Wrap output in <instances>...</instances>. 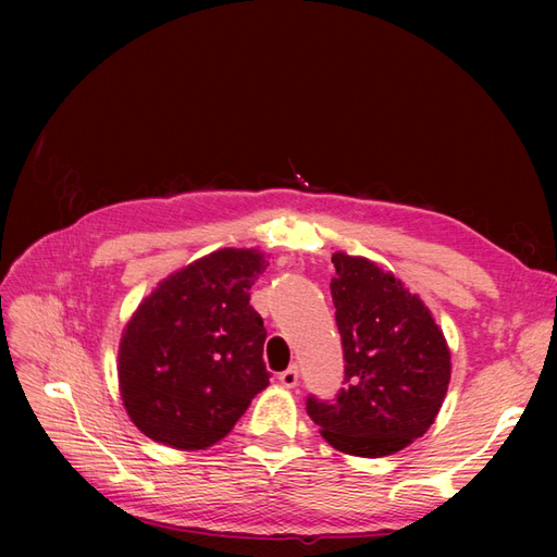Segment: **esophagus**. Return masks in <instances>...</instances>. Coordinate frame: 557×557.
<instances>
[{"label": "esophagus", "instance_id": "34e87169", "mask_svg": "<svg viewBox=\"0 0 557 557\" xmlns=\"http://www.w3.org/2000/svg\"><path fill=\"white\" fill-rule=\"evenodd\" d=\"M278 381H281V385H285V387H295V385L299 383V369H297L295 364L288 367V369H285V372L278 374Z\"/></svg>", "mask_w": 557, "mask_h": 557}]
</instances>
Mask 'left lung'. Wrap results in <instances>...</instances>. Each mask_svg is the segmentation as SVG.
I'll use <instances>...</instances> for the list:
<instances>
[{
  "label": "left lung",
  "instance_id": "8db88e82",
  "mask_svg": "<svg viewBox=\"0 0 557 557\" xmlns=\"http://www.w3.org/2000/svg\"><path fill=\"white\" fill-rule=\"evenodd\" d=\"M330 290L344 346V387L307 397L323 440L360 458H383L423 436L440 413L450 350L423 299L372 260L334 252Z\"/></svg>",
  "mask_w": 557,
  "mask_h": 557
}]
</instances>
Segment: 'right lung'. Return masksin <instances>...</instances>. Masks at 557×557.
<instances>
[{
	"label": "right lung",
	"mask_w": 557,
	"mask_h": 557,
	"mask_svg": "<svg viewBox=\"0 0 557 557\" xmlns=\"http://www.w3.org/2000/svg\"><path fill=\"white\" fill-rule=\"evenodd\" d=\"M262 252L223 248L166 276L134 311L117 350L132 423L181 450L221 442L269 385L267 330L250 288Z\"/></svg>",
	"instance_id": "1"
}]
</instances>
